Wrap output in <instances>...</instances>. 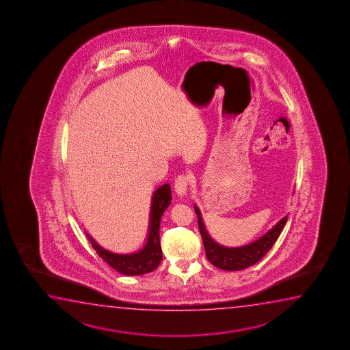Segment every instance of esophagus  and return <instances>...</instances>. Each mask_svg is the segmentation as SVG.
<instances>
[{"label": "esophagus", "instance_id": "1", "mask_svg": "<svg viewBox=\"0 0 350 350\" xmlns=\"http://www.w3.org/2000/svg\"><path fill=\"white\" fill-rule=\"evenodd\" d=\"M189 184H190V177L187 174H180L174 180V190L179 196H184L187 195Z\"/></svg>", "mask_w": 350, "mask_h": 350}]
</instances>
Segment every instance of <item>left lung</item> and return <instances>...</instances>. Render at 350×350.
<instances>
[{
  "label": "left lung",
  "mask_w": 350,
  "mask_h": 350,
  "mask_svg": "<svg viewBox=\"0 0 350 350\" xmlns=\"http://www.w3.org/2000/svg\"><path fill=\"white\" fill-rule=\"evenodd\" d=\"M195 211L198 217V228L201 232L202 240L206 249V258L217 268L230 271H238L249 268L263 258L269 250L273 247L288 220V216H284L271 230H268L263 237H260L251 244L240 247H226L217 244L215 240L211 239V235L208 234L206 226L202 220L201 211L196 206Z\"/></svg>",
  "instance_id": "8db88e82"
}]
</instances>
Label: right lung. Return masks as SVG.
<instances>
[{"mask_svg": "<svg viewBox=\"0 0 350 350\" xmlns=\"http://www.w3.org/2000/svg\"><path fill=\"white\" fill-rule=\"evenodd\" d=\"M172 195L170 184H163L158 187L153 193L152 206H150V219H149L148 237L147 243L144 247L129 254H118L110 252L98 245L91 235L86 233L87 238L91 241L93 249L96 250L99 257L104 259L111 268L115 269L118 273L128 276H139L148 273L158 268L163 259V251L160 246V220L163 211L171 204Z\"/></svg>", "mask_w": 350, "mask_h": 350, "instance_id": "right-lung-1", "label": "right lung"}]
</instances>
